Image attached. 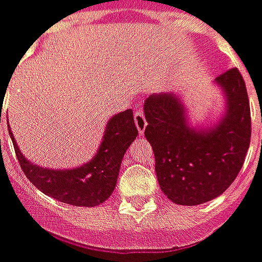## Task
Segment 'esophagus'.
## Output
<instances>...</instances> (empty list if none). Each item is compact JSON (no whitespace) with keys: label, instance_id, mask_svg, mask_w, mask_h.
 I'll use <instances>...</instances> for the list:
<instances>
[{"label":"esophagus","instance_id":"1","mask_svg":"<svg viewBox=\"0 0 262 262\" xmlns=\"http://www.w3.org/2000/svg\"><path fill=\"white\" fill-rule=\"evenodd\" d=\"M135 123H136V127H138L139 135L142 136V135H143V132H145L146 126H147V122H146L145 115H143L142 108H138V110H136V113H135Z\"/></svg>","mask_w":262,"mask_h":262}]
</instances>
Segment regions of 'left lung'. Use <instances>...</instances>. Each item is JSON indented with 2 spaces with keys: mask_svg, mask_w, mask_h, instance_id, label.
I'll use <instances>...</instances> for the list:
<instances>
[{
  "mask_svg": "<svg viewBox=\"0 0 262 262\" xmlns=\"http://www.w3.org/2000/svg\"><path fill=\"white\" fill-rule=\"evenodd\" d=\"M213 83L222 92L224 112L209 126L189 123L181 94L150 96L143 104L159 186L178 205L195 206L222 195L250 147V101L241 73L231 69Z\"/></svg>",
  "mask_w": 262,
  "mask_h": 262,
  "instance_id": "8db88e82",
  "label": "left lung"
}]
</instances>
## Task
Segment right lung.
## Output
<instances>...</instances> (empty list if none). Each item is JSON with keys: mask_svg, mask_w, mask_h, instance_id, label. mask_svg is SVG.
I'll use <instances>...</instances> for the list:
<instances>
[{"mask_svg": "<svg viewBox=\"0 0 262 262\" xmlns=\"http://www.w3.org/2000/svg\"><path fill=\"white\" fill-rule=\"evenodd\" d=\"M8 132L21 169L34 186L60 202L87 208L103 204L115 191L120 163L138 136L133 112L127 108L108 119L97 154L87 163L73 169H53L26 159L10 127Z\"/></svg>", "mask_w": 262, "mask_h": 262, "instance_id": "right-lung-1", "label": "right lung"}]
</instances>
